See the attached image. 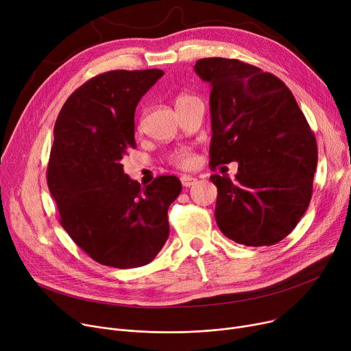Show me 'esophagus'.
Listing matches in <instances>:
<instances>
[{"mask_svg": "<svg viewBox=\"0 0 351 351\" xmlns=\"http://www.w3.org/2000/svg\"><path fill=\"white\" fill-rule=\"evenodd\" d=\"M180 181L182 184V187H191V185H194L197 182V178L191 177V176H181Z\"/></svg>", "mask_w": 351, "mask_h": 351, "instance_id": "34e87169", "label": "esophagus"}]
</instances>
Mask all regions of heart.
I'll list each match as a JSON object with an SVG mask.
<instances>
[{
	"label": "heart",
	"mask_w": 351,
	"mask_h": 351,
	"mask_svg": "<svg viewBox=\"0 0 351 351\" xmlns=\"http://www.w3.org/2000/svg\"><path fill=\"white\" fill-rule=\"evenodd\" d=\"M182 97H185V96H180V97H177V100H180V99H182ZM177 100H176V101H177ZM171 160H173L174 164H177V166H180V167H189L190 164H193L194 157H193V154H191L190 150H187V149H180V150H177V152L173 154Z\"/></svg>",
	"instance_id": "1"
}]
</instances>
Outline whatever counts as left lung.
Wrapping results in <instances>:
<instances>
[{
  "label": "left lung",
  "mask_w": 351,
  "mask_h": 351,
  "mask_svg": "<svg viewBox=\"0 0 351 351\" xmlns=\"http://www.w3.org/2000/svg\"><path fill=\"white\" fill-rule=\"evenodd\" d=\"M194 71L211 85L210 166L238 161L235 180L211 176L219 230L246 246L278 243L311 202L316 137L275 75L226 58L199 59Z\"/></svg>",
  "instance_id": "obj_1"
}]
</instances>
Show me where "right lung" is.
I'll list each match as a JSON object with an SVG mask.
<instances>
[{
  "instance_id": "right-lung-1",
  "label": "right lung",
  "mask_w": 351,
  "mask_h": 351,
  "mask_svg": "<svg viewBox=\"0 0 351 351\" xmlns=\"http://www.w3.org/2000/svg\"><path fill=\"white\" fill-rule=\"evenodd\" d=\"M162 75H97L68 97L55 121L47 178L60 225L93 261L119 269L156 258L170 234L169 207L181 193L174 176L141 187L121 164L136 147L137 103Z\"/></svg>"
}]
</instances>
